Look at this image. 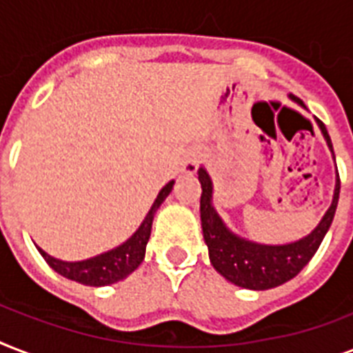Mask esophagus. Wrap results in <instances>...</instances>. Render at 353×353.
I'll return each instance as SVG.
<instances>
[{
	"mask_svg": "<svg viewBox=\"0 0 353 353\" xmlns=\"http://www.w3.org/2000/svg\"><path fill=\"white\" fill-rule=\"evenodd\" d=\"M199 166V154L198 152H188L187 157L183 159V165H181V172L183 174H187V176H192L196 174Z\"/></svg>",
	"mask_w": 353,
	"mask_h": 353,
	"instance_id": "34e87169",
	"label": "esophagus"
}]
</instances>
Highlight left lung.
<instances>
[{"label":"left lung","mask_w":353,"mask_h":353,"mask_svg":"<svg viewBox=\"0 0 353 353\" xmlns=\"http://www.w3.org/2000/svg\"><path fill=\"white\" fill-rule=\"evenodd\" d=\"M290 99L293 102H299V99L293 95H290ZM319 128L332 152V157L335 159L334 146L326 132V126L319 122ZM198 179L201 183V199H199L201 229H203L205 243L209 247L212 268L234 285L254 291L282 285L301 273L302 268L317 252L321 241L324 240V236L334 221L341 190L339 174H337L332 205L324 212L323 220L319 221L317 227L301 240L282 243V245H268V243H258V241L241 238L225 225V221L221 220V216L218 214L212 203L214 185H212L209 172L205 170V166H199Z\"/></svg>","instance_id":"left-lung-1"}]
</instances>
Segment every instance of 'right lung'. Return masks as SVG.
Segmentation results:
<instances>
[{
    "instance_id": "right-lung-1",
    "label": "right lung",
    "mask_w": 353,
    "mask_h": 353,
    "mask_svg": "<svg viewBox=\"0 0 353 353\" xmlns=\"http://www.w3.org/2000/svg\"><path fill=\"white\" fill-rule=\"evenodd\" d=\"M174 183H166L165 187L161 188V192L157 194L154 205L150 207L148 214L144 216L143 223L139 225V229L133 232L126 241H122L121 245L115 249H110L106 252H101L97 256H91L88 260H80V262H65L60 258H54L51 254H47L43 249L36 245V249L40 251L49 265H51L58 274H62L65 279L74 280L79 284L84 285H110L115 284L119 280H124L128 274H132L135 269L141 265L144 260V252H146V243L150 240V232H152V223H154V216L161 203L168 198V194L174 188Z\"/></svg>"
}]
</instances>
